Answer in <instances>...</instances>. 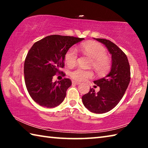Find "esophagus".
<instances>
[{
	"instance_id": "esophagus-1",
	"label": "esophagus",
	"mask_w": 148,
	"mask_h": 148,
	"mask_svg": "<svg viewBox=\"0 0 148 148\" xmlns=\"http://www.w3.org/2000/svg\"><path fill=\"white\" fill-rule=\"evenodd\" d=\"M72 84H76V85H78V84H79L80 83L79 82H76V81H74V80H72Z\"/></svg>"
}]
</instances>
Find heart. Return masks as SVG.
I'll return each instance as SVG.
<instances>
[{
    "mask_svg": "<svg viewBox=\"0 0 148 148\" xmlns=\"http://www.w3.org/2000/svg\"><path fill=\"white\" fill-rule=\"evenodd\" d=\"M79 49L84 55L92 59V66L99 74H104L109 71L110 61L106 56L107 51L105 47L97 42H86L79 46ZM77 59V53L74 47L69 49L64 56V61L69 66H73ZM69 75L76 81H84L93 76L91 70H86L77 67L71 70Z\"/></svg>",
    "mask_w": 148,
    "mask_h": 148,
    "instance_id": "obj_1",
    "label": "heart"
}]
</instances>
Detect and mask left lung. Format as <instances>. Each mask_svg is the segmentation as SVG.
Returning a JSON list of instances; mask_svg holds the SVG:
<instances>
[{
	"instance_id": "left-lung-1",
	"label": "left lung",
	"mask_w": 148,
	"mask_h": 148,
	"mask_svg": "<svg viewBox=\"0 0 148 148\" xmlns=\"http://www.w3.org/2000/svg\"><path fill=\"white\" fill-rule=\"evenodd\" d=\"M95 39L104 44L112 55L111 71L106 77L94 81L100 91L96 93L90 89L82 96V101L89 111L103 114L113 109L123 97L131 79V70L127 56L118 46L109 40Z\"/></svg>"
}]
</instances>
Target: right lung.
<instances>
[{
  "instance_id": "1",
  "label": "right lung",
  "mask_w": 148,
  "mask_h": 148,
  "mask_svg": "<svg viewBox=\"0 0 148 148\" xmlns=\"http://www.w3.org/2000/svg\"><path fill=\"white\" fill-rule=\"evenodd\" d=\"M83 38L50 35L37 41L29 49L24 62L25 82L30 96L42 106L53 108L64 101L66 90L72 85L69 78L52 82L64 66V56L74 44Z\"/></svg>"
}]
</instances>
